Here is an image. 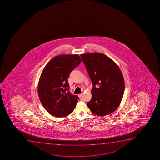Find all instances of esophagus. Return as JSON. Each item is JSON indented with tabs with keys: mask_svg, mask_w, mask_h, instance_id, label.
<instances>
[{
	"mask_svg": "<svg viewBox=\"0 0 160 160\" xmlns=\"http://www.w3.org/2000/svg\"><path fill=\"white\" fill-rule=\"evenodd\" d=\"M82 94H79V95H78V96H79V98H82Z\"/></svg>",
	"mask_w": 160,
	"mask_h": 160,
	"instance_id": "34e87169",
	"label": "esophagus"
}]
</instances>
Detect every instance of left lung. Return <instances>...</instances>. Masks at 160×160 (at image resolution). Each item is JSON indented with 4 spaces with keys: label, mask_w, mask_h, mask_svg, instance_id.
<instances>
[{
    "label": "left lung",
    "mask_w": 160,
    "mask_h": 160,
    "mask_svg": "<svg viewBox=\"0 0 160 160\" xmlns=\"http://www.w3.org/2000/svg\"><path fill=\"white\" fill-rule=\"evenodd\" d=\"M92 82V99L87 103L90 111L105 116L118 107L124 95V77L118 66L101 53L80 55Z\"/></svg>",
    "instance_id": "obj_1"
}]
</instances>
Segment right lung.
Masks as SVG:
<instances>
[{
    "label": "right lung",
    "mask_w": 160,
    "mask_h": 160,
    "mask_svg": "<svg viewBox=\"0 0 160 160\" xmlns=\"http://www.w3.org/2000/svg\"><path fill=\"white\" fill-rule=\"evenodd\" d=\"M78 55H64L53 58L45 66L38 85V94L47 111L57 117L70 115L79 98L70 92L68 79L81 62Z\"/></svg>",
    "instance_id": "right-lung-1"
}]
</instances>
